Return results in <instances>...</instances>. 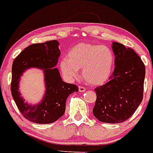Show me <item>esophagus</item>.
<instances>
[{
  "label": "esophagus",
  "mask_w": 153,
  "mask_h": 153,
  "mask_svg": "<svg viewBox=\"0 0 153 153\" xmlns=\"http://www.w3.org/2000/svg\"><path fill=\"white\" fill-rule=\"evenodd\" d=\"M79 91L80 93H83V92L85 91V88L83 87V86H79Z\"/></svg>",
  "instance_id": "obj_1"
}]
</instances>
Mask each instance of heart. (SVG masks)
<instances>
[{
  "instance_id": "heart-1",
  "label": "heart",
  "mask_w": 153,
  "mask_h": 153,
  "mask_svg": "<svg viewBox=\"0 0 153 153\" xmlns=\"http://www.w3.org/2000/svg\"><path fill=\"white\" fill-rule=\"evenodd\" d=\"M114 55L108 47L93 43H80L73 47L68 57L60 61V69L69 80L79 77L82 69L83 79L89 85H102L111 76Z\"/></svg>"
}]
</instances>
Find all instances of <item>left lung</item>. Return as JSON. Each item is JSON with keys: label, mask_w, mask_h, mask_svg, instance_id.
I'll return each instance as SVG.
<instances>
[{"label": "left lung", "mask_w": 153, "mask_h": 153, "mask_svg": "<svg viewBox=\"0 0 153 153\" xmlns=\"http://www.w3.org/2000/svg\"><path fill=\"white\" fill-rule=\"evenodd\" d=\"M111 48L115 69L108 82L95 89L93 113L100 122L120 123L128 120L141 103L145 67L132 48L115 42Z\"/></svg>", "instance_id": "obj_1"}]
</instances>
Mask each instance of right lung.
Instances as JSON below:
<instances>
[{
  "label": "right lung",
  "instance_id": "right-lung-1",
  "mask_svg": "<svg viewBox=\"0 0 153 153\" xmlns=\"http://www.w3.org/2000/svg\"><path fill=\"white\" fill-rule=\"evenodd\" d=\"M59 45L56 40L30 45L19 53L12 64V97L23 116L35 123H52L59 120L65 112L68 97L79 91L77 85L62 80L56 68L60 56ZM30 68H38L43 71L46 88L42 99L34 105L26 102L19 91L21 77Z\"/></svg>",
  "mask_w": 153,
  "mask_h": 153
}]
</instances>
